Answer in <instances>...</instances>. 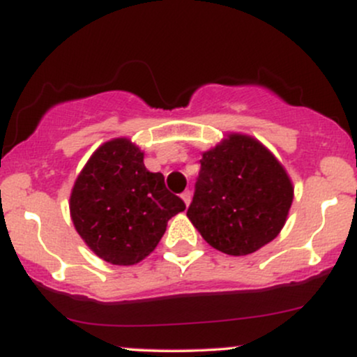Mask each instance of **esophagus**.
<instances>
[{
	"label": "esophagus",
	"mask_w": 357,
	"mask_h": 357,
	"mask_svg": "<svg viewBox=\"0 0 357 357\" xmlns=\"http://www.w3.org/2000/svg\"><path fill=\"white\" fill-rule=\"evenodd\" d=\"M181 198H183L184 204H186V206H190V203H191V191H190V190L184 191L183 195H181Z\"/></svg>",
	"instance_id": "esophagus-1"
}]
</instances>
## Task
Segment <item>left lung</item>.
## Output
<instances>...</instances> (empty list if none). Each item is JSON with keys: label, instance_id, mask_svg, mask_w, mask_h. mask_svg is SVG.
Wrapping results in <instances>:
<instances>
[{"label": "left lung", "instance_id": "left-lung-1", "mask_svg": "<svg viewBox=\"0 0 357 357\" xmlns=\"http://www.w3.org/2000/svg\"><path fill=\"white\" fill-rule=\"evenodd\" d=\"M188 218L213 248L248 255L284 228L294 188L284 166L264 144L228 134L203 153Z\"/></svg>", "mask_w": 357, "mask_h": 357}]
</instances>
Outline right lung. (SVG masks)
I'll return each instance as SVG.
<instances>
[{
    "label": "right lung",
    "mask_w": 357,
    "mask_h": 357,
    "mask_svg": "<svg viewBox=\"0 0 357 357\" xmlns=\"http://www.w3.org/2000/svg\"><path fill=\"white\" fill-rule=\"evenodd\" d=\"M186 204L167 191L165 176L144 166L129 139L102 144L77 178L70 216L87 247L112 265H134L158 247L167 221Z\"/></svg>",
    "instance_id": "1"
}]
</instances>
